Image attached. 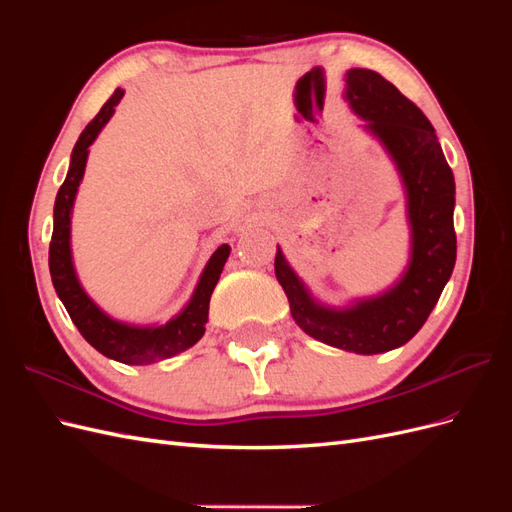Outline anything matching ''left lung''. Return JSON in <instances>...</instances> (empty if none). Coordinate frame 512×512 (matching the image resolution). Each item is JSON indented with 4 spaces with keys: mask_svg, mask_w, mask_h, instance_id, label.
Instances as JSON below:
<instances>
[{
    "mask_svg": "<svg viewBox=\"0 0 512 512\" xmlns=\"http://www.w3.org/2000/svg\"><path fill=\"white\" fill-rule=\"evenodd\" d=\"M346 100L395 162L406 190L410 260L404 275L378 297L348 307L318 303L277 247L275 277L290 314L322 344L356 354H380L404 346L418 333L453 273L457 237L453 226L455 177L436 130L421 108L374 70L346 72Z\"/></svg>",
    "mask_w": 512,
    "mask_h": 512,
    "instance_id": "8db88e82",
    "label": "left lung"
}]
</instances>
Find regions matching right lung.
<instances>
[{
	"label": "right lung",
	"instance_id": "1",
	"mask_svg": "<svg viewBox=\"0 0 512 512\" xmlns=\"http://www.w3.org/2000/svg\"><path fill=\"white\" fill-rule=\"evenodd\" d=\"M123 98V89H115V94L104 102L100 113L87 123L76 141L70 158V168L66 181L55 198L53 209V237L49 247V269L57 297L68 309L76 329L98 352L126 365H149L170 359L183 350L192 348L200 337L205 335V324L209 320V299L211 292L220 280L224 262L230 254V245L222 243L209 258L207 267L200 275L192 299L181 312L170 318L166 324H151V327H136V324L119 322L106 316L102 309L87 297L79 277L72 265L70 250V220L76 192L85 175V164L89 156V145L96 141L102 128L113 117L115 106Z\"/></svg>",
	"mask_w": 512,
	"mask_h": 512
}]
</instances>
